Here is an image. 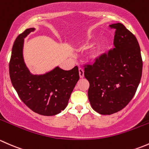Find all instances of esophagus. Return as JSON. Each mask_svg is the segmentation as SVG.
Masks as SVG:
<instances>
[{
  "label": "esophagus",
  "instance_id": "obj_1",
  "mask_svg": "<svg viewBox=\"0 0 149 149\" xmlns=\"http://www.w3.org/2000/svg\"><path fill=\"white\" fill-rule=\"evenodd\" d=\"M79 77H80V78H83L84 77V70H83V69L79 68Z\"/></svg>",
  "mask_w": 149,
  "mask_h": 149
}]
</instances>
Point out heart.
<instances>
[{"label":"heart","instance_id":"heart-1","mask_svg":"<svg viewBox=\"0 0 149 149\" xmlns=\"http://www.w3.org/2000/svg\"><path fill=\"white\" fill-rule=\"evenodd\" d=\"M92 39H93V36H90L88 39L82 44V47H85V46L90 44V40ZM108 45V42L106 39H103L100 41L97 45L93 48V49L90 52V54H89V59H90V62H96L97 61L100 60L106 51Z\"/></svg>","mask_w":149,"mask_h":149}]
</instances>
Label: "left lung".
Listing matches in <instances>:
<instances>
[{"mask_svg": "<svg viewBox=\"0 0 149 149\" xmlns=\"http://www.w3.org/2000/svg\"><path fill=\"white\" fill-rule=\"evenodd\" d=\"M109 26L116 29L114 49L92 65L84 66L90 83L89 101L93 110L102 115L117 113L129 103L140 83L143 68L136 36L120 23Z\"/></svg>", "mask_w": 149, "mask_h": 149, "instance_id": "8db88e82", "label": "left lung"}]
</instances>
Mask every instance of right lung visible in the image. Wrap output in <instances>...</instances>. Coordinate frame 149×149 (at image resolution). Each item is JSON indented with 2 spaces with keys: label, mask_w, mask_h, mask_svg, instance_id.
<instances>
[{
  "label": "right lung",
  "mask_w": 149,
  "mask_h": 149,
  "mask_svg": "<svg viewBox=\"0 0 149 149\" xmlns=\"http://www.w3.org/2000/svg\"><path fill=\"white\" fill-rule=\"evenodd\" d=\"M34 28L27 29L16 39L9 62V74L20 99L39 115L54 116L67 107L73 89L79 79L78 67L63 70L56 67L41 75L31 74L23 57L24 38Z\"/></svg>",
  "instance_id": "1"
}]
</instances>
